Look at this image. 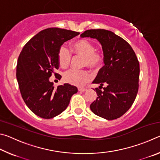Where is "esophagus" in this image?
Returning <instances> with one entry per match:
<instances>
[{
    "label": "esophagus",
    "instance_id": "34e87169",
    "mask_svg": "<svg viewBox=\"0 0 160 160\" xmlns=\"http://www.w3.org/2000/svg\"><path fill=\"white\" fill-rule=\"evenodd\" d=\"M78 90L80 92H85L87 90V89L85 88H78Z\"/></svg>",
    "mask_w": 160,
    "mask_h": 160
}]
</instances>
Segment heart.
<instances>
[{
    "label": "heart",
    "mask_w": 160,
    "mask_h": 160,
    "mask_svg": "<svg viewBox=\"0 0 160 160\" xmlns=\"http://www.w3.org/2000/svg\"><path fill=\"white\" fill-rule=\"evenodd\" d=\"M72 52L75 56L82 57V66L89 67L94 71L98 70L104 62V53L102 51L96 50L92 42L85 39H80L75 42L71 47ZM72 60L70 51L64 46L60 47L58 52V61L63 68L70 66ZM63 80L72 85L82 86L91 80V74L88 70L70 69L63 75Z\"/></svg>",
    "instance_id": "b5f03b06"
}]
</instances>
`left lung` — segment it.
<instances>
[{"label":"left lung","mask_w":160,"mask_h":160,"mask_svg":"<svg viewBox=\"0 0 160 160\" xmlns=\"http://www.w3.org/2000/svg\"><path fill=\"white\" fill-rule=\"evenodd\" d=\"M80 36L97 39L104 53V66L92 82L100 86L95 88L98 97L90 104L92 112L107 120L120 118L133 104L138 91L137 56L126 40L111 31L88 29Z\"/></svg>","instance_id":"obj_1"}]
</instances>
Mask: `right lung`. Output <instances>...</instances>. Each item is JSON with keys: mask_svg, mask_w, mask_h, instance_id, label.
Masks as SVG:
<instances>
[{"mask_svg": "<svg viewBox=\"0 0 160 160\" xmlns=\"http://www.w3.org/2000/svg\"><path fill=\"white\" fill-rule=\"evenodd\" d=\"M80 32L60 28L44 29L24 46L19 56L16 76L22 97L27 106L39 117L49 119L58 116L68 106L76 87L66 83L55 88L49 81L58 69V52L65 42Z\"/></svg>", "mask_w": 160, "mask_h": 160, "instance_id": "right-lung-1", "label": "right lung"}]
</instances>
